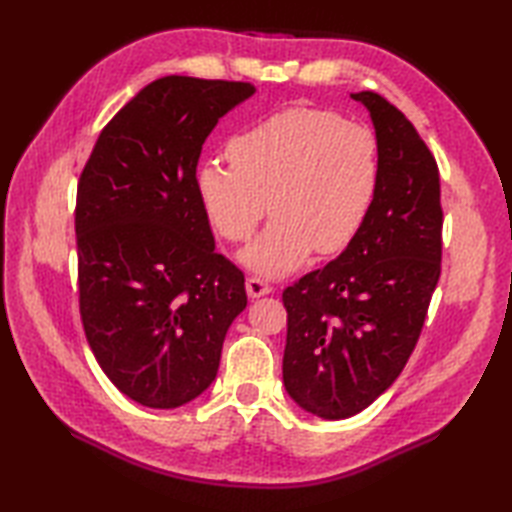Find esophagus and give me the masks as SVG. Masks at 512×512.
Returning <instances> with one entry per match:
<instances>
[{
	"label": "esophagus",
	"instance_id": "1",
	"mask_svg": "<svg viewBox=\"0 0 512 512\" xmlns=\"http://www.w3.org/2000/svg\"><path fill=\"white\" fill-rule=\"evenodd\" d=\"M246 292H248L250 299H257V297L268 295V292H273V286L266 284V281L259 279V277H248L246 279Z\"/></svg>",
	"mask_w": 512,
	"mask_h": 512
}]
</instances>
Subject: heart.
<instances>
[{"instance_id": "1", "label": "heart", "mask_w": 512, "mask_h": 512, "mask_svg": "<svg viewBox=\"0 0 512 512\" xmlns=\"http://www.w3.org/2000/svg\"><path fill=\"white\" fill-rule=\"evenodd\" d=\"M228 165L198 171V193L213 226L231 242L266 231L244 264L266 277L299 268L308 255H334L361 231L380 184V145L367 125L323 107H286L228 145Z\"/></svg>"}]
</instances>
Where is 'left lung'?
I'll list each match as a JSON object with an SVG mask.
<instances>
[{"label":"left lung","instance_id":"obj_1","mask_svg":"<svg viewBox=\"0 0 512 512\" xmlns=\"http://www.w3.org/2000/svg\"><path fill=\"white\" fill-rule=\"evenodd\" d=\"M374 121L380 184L361 231L284 290V385L301 409L343 420L372 405L416 347L442 262L436 158L396 105L352 94Z\"/></svg>","mask_w":512,"mask_h":512}]
</instances>
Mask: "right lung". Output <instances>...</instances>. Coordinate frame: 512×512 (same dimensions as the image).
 <instances>
[{
    "label": "right lung",
    "instance_id": "1",
    "mask_svg": "<svg viewBox=\"0 0 512 512\" xmlns=\"http://www.w3.org/2000/svg\"><path fill=\"white\" fill-rule=\"evenodd\" d=\"M253 83L162 76L96 140L76 189L79 310L105 376L176 409L209 387L244 273L220 253L198 193L200 151Z\"/></svg>",
    "mask_w": 512,
    "mask_h": 512
}]
</instances>
